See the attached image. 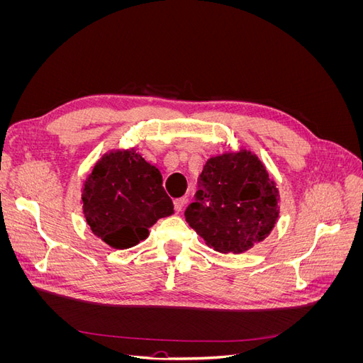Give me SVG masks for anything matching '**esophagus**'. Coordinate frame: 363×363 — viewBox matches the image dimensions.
<instances>
[{
    "label": "esophagus",
    "instance_id": "1",
    "mask_svg": "<svg viewBox=\"0 0 363 363\" xmlns=\"http://www.w3.org/2000/svg\"><path fill=\"white\" fill-rule=\"evenodd\" d=\"M183 206H184V199H175L174 200V212L180 213L183 211Z\"/></svg>",
    "mask_w": 363,
    "mask_h": 363
}]
</instances>
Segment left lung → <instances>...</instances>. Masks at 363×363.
<instances>
[{"mask_svg": "<svg viewBox=\"0 0 363 363\" xmlns=\"http://www.w3.org/2000/svg\"><path fill=\"white\" fill-rule=\"evenodd\" d=\"M196 184L184 216L207 245L239 255L271 233L279 218V191L255 155L240 151L208 159Z\"/></svg>", "mask_w": 363, "mask_h": 363, "instance_id": "8db88e82", "label": "left lung"}]
</instances>
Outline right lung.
<instances>
[{"label":"right lung","instance_id":"add662e5","mask_svg":"<svg viewBox=\"0 0 363 363\" xmlns=\"http://www.w3.org/2000/svg\"><path fill=\"white\" fill-rule=\"evenodd\" d=\"M82 200L87 225L118 250L139 244L159 218L174 212L159 169L133 150L111 152L98 162Z\"/></svg>","mask_w":363,"mask_h":363}]
</instances>
